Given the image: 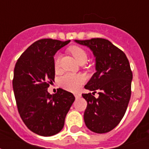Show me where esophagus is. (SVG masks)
I'll return each mask as SVG.
<instances>
[{
  "label": "esophagus",
  "mask_w": 149,
  "mask_h": 149,
  "mask_svg": "<svg viewBox=\"0 0 149 149\" xmlns=\"http://www.w3.org/2000/svg\"><path fill=\"white\" fill-rule=\"evenodd\" d=\"M74 96H75V97H76V99H78V98H80V97H81V94L76 93V94H74Z\"/></svg>",
  "instance_id": "esophagus-1"
}]
</instances>
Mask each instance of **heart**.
I'll list each match as a JSON object with an SVG mask.
<instances>
[{
    "instance_id": "1",
    "label": "heart",
    "mask_w": 149,
    "mask_h": 149,
    "mask_svg": "<svg viewBox=\"0 0 149 149\" xmlns=\"http://www.w3.org/2000/svg\"><path fill=\"white\" fill-rule=\"evenodd\" d=\"M72 55L73 56L78 63H85L88 60V54L84 49L79 46H72L68 49ZM60 55L56 54L53 59L54 68L57 70L60 68ZM84 82V77L82 75L74 73H66L60 79V85L66 90L76 92L79 89L81 85Z\"/></svg>"
}]
</instances>
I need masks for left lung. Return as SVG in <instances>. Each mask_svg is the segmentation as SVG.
<instances>
[{
    "instance_id": "8db88e82",
    "label": "left lung",
    "mask_w": 149,
    "mask_h": 149,
    "mask_svg": "<svg viewBox=\"0 0 149 149\" xmlns=\"http://www.w3.org/2000/svg\"><path fill=\"white\" fill-rule=\"evenodd\" d=\"M75 41L88 47L96 57V72L84 86L99 91L98 98L91 93L82 94L87 101L84 123L96 133L109 132L125 116L131 97L132 72L125 52L103 38Z\"/></svg>"
}]
</instances>
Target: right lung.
<instances>
[{
	"label": "right lung",
	"instance_id": "obj_1",
	"mask_svg": "<svg viewBox=\"0 0 149 149\" xmlns=\"http://www.w3.org/2000/svg\"><path fill=\"white\" fill-rule=\"evenodd\" d=\"M70 40L41 39L31 45L16 63L13 87L19 114L27 128L40 136L58 133L74 102L73 94L62 88L51 95L49 84L55 78L53 59Z\"/></svg>",
	"mask_w": 149,
	"mask_h": 149
}]
</instances>
